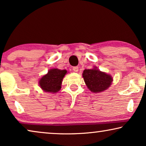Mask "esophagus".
<instances>
[{"label": "esophagus", "instance_id": "obj_1", "mask_svg": "<svg viewBox=\"0 0 146 146\" xmlns=\"http://www.w3.org/2000/svg\"><path fill=\"white\" fill-rule=\"evenodd\" d=\"M73 70L75 72H77L78 71V66H74V67H73Z\"/></svg>", "mask_w": 146, "mask_h": 146}]
</instances>
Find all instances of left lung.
Segmentation results:
<instances>
[{
    "label": "left lung",
    "instance_id": "1",
    "mask_svg": "<svg viewBox=\"0 0 146 146\" xmlns=\"http://www.w3.org/2000/svg\"><path fill=\"white\" fill-rule=\"evenodd\" d=\"M82 76L88 89L95 93L100 92L108 89L112 82L110 76L100 72L96 68L84 70Z\"/></svg>",
    "mask_w": 146,
    "mask_h": 146
}]
</instances>
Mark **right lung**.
<instances>
[{
  "mask_svg": "<svg viewBox=\"0 0 146 146\" xmlns=\"http://www.w3.org/2000/svg\"><path fill=\"white\" fill-rule=\"evenodd\" d=\"M66 72V70H50L47 74L40 80V86L46 92H57L61 88L62 81Z\"/></svg>",
  "mask_w": 146,
  "mask_h": 146,
  "instance_id": "add662e5",
  "label": "right lung"
}]
</instances>
